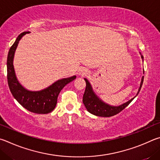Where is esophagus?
Returning <instances> with one entry per match:
<instances>
[{"label": "esophagus", "instance_id": "34e87169", "mask_svg": "<svg viewBox=\"0 0 160 160\" xmlns=\"http://www.w3.org/2000/svg\"><path fill=\"white\" fill-rule=\"evenodd\" d=\"M88 71L84 67H82V68H80L79 70H78V74L79 75H82V76H84L88 74Z\"/></svg>", "mask_w": 160, "mask_h": 160}]
</instances>
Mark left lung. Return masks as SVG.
<instances>
[{
    "label": "left lung",
    "mask_w": 160,
    "mask_h": 160,
    "mask_svg": "<svg viewBox=\"0 0 160 160\" xmlns=\"http://www.w3.org/2000/svg\"><path fill=\"white\" fill-rule=\"evenodd\" d=\"M140 55H141L142 60L143 62V56L141 54V52H140ZM143 79L144 76H142L141 78V82L138 88V91L137 92L135 96L122 105L118 106H113L109 105L108 103H106L102 99H100V97L97 96L96 93L94 92L93 88L92 87L91 83L89 82V81L86 78H84L86 86L84 94L83 96V105H84L87 111L89 112L91 114H93V115L102 117H109L115 115V114L119 113L120 112L124 110L126 107H127L130 104L131 102L137 96V95L139 93L140 91H141L142 83H143Z\"/></svg>",
    "instance_id": "left-lung-1"
}]
</instances>
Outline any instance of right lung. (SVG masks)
Listing matches in <instances>:
<instances>
[{"mask_svg": "<svg viewBox=\"0 0 160 160\" xmlns=\"http://www.w3.org/2000/svg\"><path fill=\"white\" fill-rule=\"evenodd\" d=\"M29 32L20 33L10 48L7 59L8 82L15 99L26 110L36 114H48L54 110L58 95L64 86L74 81L77 76L61 78L47 88L40 91H29L19 82L14 68L13 60L15 50L21 38Z\"/></svg>", "mask_w": 160, "mask_h": 160, "instance_id": "right-lung-1", "label": "right lung"}]
</instances>
